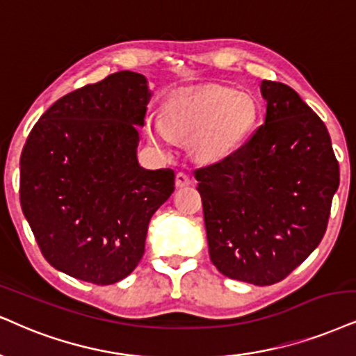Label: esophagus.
Wrapping results in <instances>:
<instances>
[{"label":"esophagus","instance_id":"1","mask_svg":"<svg viewBox=\"0 0 356 356\" xmlns=\"http://www.w3.org/2000/svg\"><path fill=\"white\" fill-rule=\"evenodd\" d=\"M175 183H177L178 188H183V186H188L191 185V178L188 173H183V171H178L177 173V178H175Z\"/></svg>","mask_w":356,"mask_h":356}]
</instances>
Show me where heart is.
I'll return each instance as SVG.
<instances>
[{"instance_id":"obj_1","label":"heart","mask_w":356,"mask_h":356,"mask_svg":"<svg viewBox=\"0 0 356 356\" xmlns=\"http://www.w3.org/2000/svg\"><path fill=\"white\" fill-rule=\"evenodd\" d=\"M259 120V104L248 92L213 86L179 94L161 108L160 122L148 125L153 142L190 140L201 160H219L243 145Z\"/></svg>"}]
</instances>
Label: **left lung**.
Returning a JSON list of instances; mask_svg holds the SVG:
<instances>
[{
    "instance_id": "left-lung-1",
    "label": "left lung",
    "mask_w": 356,
    "mask_h": 356,
    "mask_svg": "<svg viewBox=\"0 0 356 356\" xmlns=\"http://www.w3.org/2000/svg\"><path fill=\"white\" fill-rule=\"evenodd\" d=\"M261 94L264 124L195 177L213 264L229 279L270 285L320 244L340 170L325 124L296 90L262 81Z\"/></svg>"
}]
</instances>
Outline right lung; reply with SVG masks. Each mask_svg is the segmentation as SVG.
<instances>
[{
	"label": "right lung",
	"instance_id": "1",
	"mask_svg": "<svg viewBox=\"0 0 356 356\" xmlns=\"http://www.w3.org/2000/svg\"><path fill=\"white\" fill-rule=\"evenodd\" d=\"M150 97L142 74H111L52 104L26 140L21 208L46 261L71 277L108 285L131 274L175 190L173 170L137 160Z\"/></svg>",
	"mask_w": 356,
	"mask_h": 356
}]
</instances>
